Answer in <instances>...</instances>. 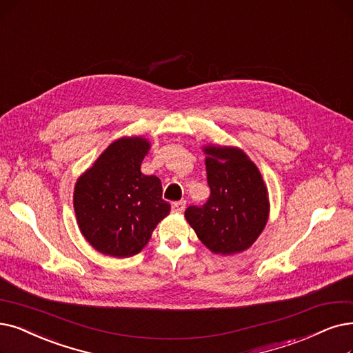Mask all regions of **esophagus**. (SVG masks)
<instances>
[{"label": "esophagus", "instance_id": "obj_1", "mask_svg": "<svg viewBox=\"0 0 353 353\" xmlns=\"http://www.w3.org/2000/svg\"><path fill=\"white\" fill-rule=\"evenodd\" d=\"M185 210V201L182 200V201H175L174 204H172V211L174 213H182V211Z\"/></svg>", "mask_w": 353, "mask_h": 353}]
</instances>
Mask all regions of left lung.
<instances>
[{
  "instance_id": "obj_1",
  "label": "left lung",
  "mask_w": 353,
  "mask_h": 353,
  "mask_svg": "<svg viewBox=\"0 0 353 353\" xmlns=\"http://www.w3.org/2000/svg\"><path fill=\"white\" fill-rule=\"evenodd\" d=\"M203 152L211 192L204 205L185 210V219L216 255L241 253L256 242L268 223V188L241 148L207 145Z\"/></svg>"
}]
</instances>
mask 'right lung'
<instances>
[{
	"label": "right lung",
	"mask_w": 353,
	"mask_h": 353,
	"mask_svg": "<svg viewBox=\"0 0 353 353\" xmlns=\"http://www.w3.org/2000/svg\"><path fill=\"white\" fill-rule=\"evenodd\" d=\"M149 149V140L142 136L120 137L77 181L78 228L103 255H136L171 211V204L162 200L161 179L140 171Z\"/></svg>",
	"instance_id": "add662e5"
}]
</instances>
